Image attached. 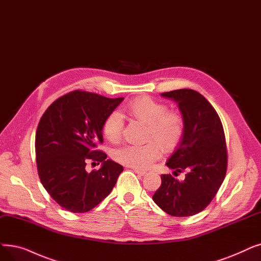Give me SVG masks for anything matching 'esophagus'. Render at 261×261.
Listing matches in <instances>:
<instances>
[{"mask_svg":"<svg viewBox=\"0 0 261 261\" xmlns=\"http://www.w3.org/2000/svg\"><path fill=\"white\" fill-rule=\"evenodd\" d=\"M133 171H134L135 174H138V175H140V176H144V175L146 174L145 171H142V169H138V168H134Z\"/></svg>","mask_w":261,"mask_h":261,"instance_id":"1","label":"esophagus"}]
</instances>
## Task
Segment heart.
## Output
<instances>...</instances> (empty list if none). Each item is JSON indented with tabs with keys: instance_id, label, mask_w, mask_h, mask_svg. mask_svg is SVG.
I'll return each mask as SVG.
<instances>
[{
	"instance_id": "b5f03b06",
	"label": "heart",
	"mask_w": 261,
	"mask_h": 261,
	"mask_svg": "<svg viewBox=\"0 0 261 261\" xmlns=\"http://www.w3.org/2000/svg\"><path fill=\"white\" fill-rule=\"evenodd\" d=\"M126 111L133 118L147 124L143 145H126L114 151V159L127 166L146 168L165 152L174 150L184 138L186 119L182 113L168 110V107L150 97L135 98L127 105ZM124 119L121 113H110L103 122V134L111 143H118L122 138Z\"/></svg>"
}]
</instances>
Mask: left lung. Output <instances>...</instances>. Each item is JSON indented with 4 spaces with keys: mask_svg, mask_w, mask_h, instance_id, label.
Listing matches in <instances>:
<instances>
[{
    "mask_svg": "<svg viewBox=\"0 0 261 261\" xmlns=\"http://www.w3.org/2000/svg\"><path fill=\"white\" fill-rule=\"evenodd\" d=\"M178 103L186 119L184 138L166 165L174 174L186 172L179 181L161 175L153 201L173 217H191L205 209L218 193L227 169V148L222 121L209 101L193 89L161 94Z\"/></svg>",
    "mask_w": 261,
    "mask_h": 261,
    "instance_id": "left-lung-1",
    "label": "left lung"
}]
</instances>
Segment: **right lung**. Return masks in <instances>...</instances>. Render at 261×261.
<instances>
[{"label":"right lung","mask_w":261,"mask_h":261,"mask_svg":"<svg viewBox=\"0 0 261 261\" xmlns=\"http://www.w3.org/2000/svg\"><path fill=\"white\" fill-rule=\"evenodd\" d=\"M123 98L73 90L54 102L39 120L35 151L38 176L50 196L64 209L84 213L102 201L116 185L123 167L97 150L103 143L107 116ZM88 161L101 163L87 173Z\"/></svg>","instance_id":"add662e5"}]
</instances>
